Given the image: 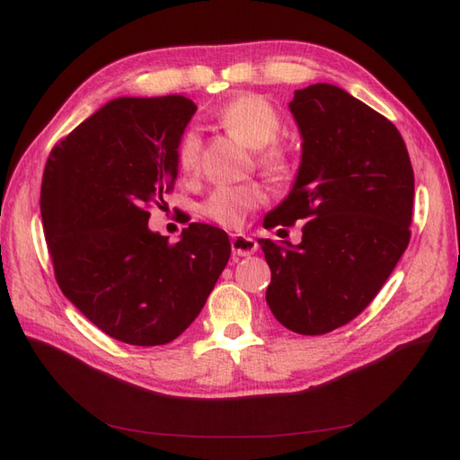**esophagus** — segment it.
Masks as SVG:
<instances>
[{
    "label": "esophagus",
    "mask_w": 460,
    "mask_h": 460,
    "mask_svg": "<svg viewBox=\"0 0 460 460\" xmlns=\"http://www.w3.org/2000/svg\"><path fill=\"white\" fill-rule=\"evenodd\" d=\"M231 249L237 257H249L259 249V243L255 239H251L247 235H241V233H237V235L231 237Z\"/></svg>",
    "instance_id": "esophagus-1"
}]
</instances>
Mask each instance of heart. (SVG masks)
Segmentation results:
<instances>
[{
    "label": "heart",
    "mask_w": 460,
    "mask_h": 460,
    "mask_svg": "<svg viewBox=\"0 0 460 460\" xmlns=\"http://www.w3.org/2000/svg\"><path fill=\"white\" fill-rule=\"evenodd\" d=\"M215 122L237 142L257 150V168L272 181H285L295 172V158L285 142L279 140L282 119L279 111L259 94H239L215 114ZM201 142L195 132H185L178 148L175 162L181 178L193 180L199 173ZM267 195L257 183L219 185L201 203V213L221 227H241L251 211L265 203Z\"/></svg>",
    "instance_id": "1"
}]
</instances>
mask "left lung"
<instances>
[{"label": "left lung", "mask_w": 460, "mask_h": 460, "mask_svg": "<svg viewBox=\"0 0 460 460\" xmlns=\"http://www.w3.org/2000/svg\"><path fill=\"white\" fill-rule=\"evenodd\" d=\"M302 162L265 229L302 223V241L259 239L270 267L267 305L282 326L320 336L377 296L411 239L415 178L405 142L384 114L334 84H310L290 102Z\"/></svg>", "instance_id": "left-lung-1"}]
</instances>
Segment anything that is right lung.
Here are the masks:
<instances>
[{
    "label": "right lung",
    "instance_id": "add662e5",
    "mask_svg": "<svg viewBox=\"0 0 460 460\" xmlns=\"http://www.w3.org/2000/svg\"><path fill=\"white\" fill-rule=\"evenodd\" d=\"M198 106L181 94L116 99L49 154L41 217L63 295L104 334L164 346L198 318L231 255L227 233L190 223L178 243L148 229L173 190L175 148Z\"/></svg>",
    "mask_w": 460,
    "mask_h": 460
}]
</instances>
